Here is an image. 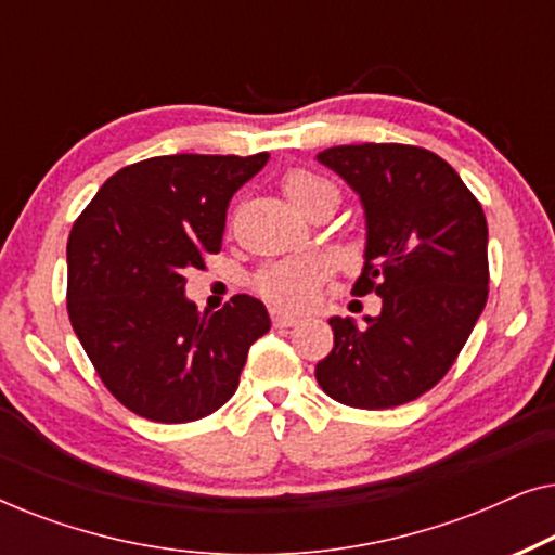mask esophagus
<instances>
[{
  "label": "esophagus",
  "mask_w": 555,
  "mask_h": 555,
  "mask_svg": "<svg viewBox=\"0 0 555 555\" xmlns=\"http://www.w3.org/2000/svg\"><path fill=\"white\" fill-rule=\"evenodd\" d=\"M270 315H272V323H275L278 328H291V325L298 323V315L285 313V310H280V308H272Z\"/></svg>",
  "instance_id": "esophagus-1"
}]
</instances>
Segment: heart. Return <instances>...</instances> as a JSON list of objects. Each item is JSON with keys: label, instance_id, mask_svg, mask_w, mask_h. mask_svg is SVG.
I'll list each match as a JSON object with an SVG mask.
<instances>
[{"label": "heart", "instance_id": "1", "mask_svg": "<svg viewBox=\"0 0 555 555\" xmlns=\"http://www.w3.org/2000/svg\"><path fill=\"white\" fill-rule=\"evenodd\" d=\"M283 189L302 215L325 196H336L331 181L318 177L313 171L293 169L285 173ZM328 278V262L318 255H300L278 260L262 268L255 275V287L262 298L275 302L280 308H306L315 300L323 280Z\"/></svg>", "mask_w": 555, "mask_h": 555}]
</instances>
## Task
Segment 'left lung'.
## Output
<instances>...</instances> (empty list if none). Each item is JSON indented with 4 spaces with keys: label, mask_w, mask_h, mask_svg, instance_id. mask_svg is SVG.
I'll list each match as a JSON object with an SVG mask.
<instances>
[{
    "label": "left lung",
    "mask_w": 555,
    "mask_h": 555,
    "mask_svg": "<svg viewBox=\"0 0 555 555\" xmlns=\"http://www.w3.org/2000/svg\"><path fill=\"white\" fill-rule=\"evenodd\" d=\"M315 158L359 194L366 247L353 293L382 298L363 325L331 318L333 351L315 378L346 406L406 404L450 371L488 302L485 211L427 149L356 143Z\"/></svg>",
    "instance_id": "8db88e82"
}]
</instances>
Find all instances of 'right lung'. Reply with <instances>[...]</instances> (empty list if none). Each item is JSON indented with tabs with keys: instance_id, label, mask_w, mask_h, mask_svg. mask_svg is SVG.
<instances>
[{
	"instance_id": "obj_1",
	"label": "right lung",
	"mask_w": 555,
	"mask_h": 555,
	"mask_svg": "<svg viewBox=\"0 0 555 555\" xmlns=\"http://www.w3.org/2000/svg\"><path fill=\"white\" fill-rule=\"evenodd\" d=\"M270 154H171L113 173L67 240V315L108 391L151 422L202 420L232 399L268 308L234 295L199 313L189 268L219 253L234 192Z\"/></svg>"
}]
</instances>
